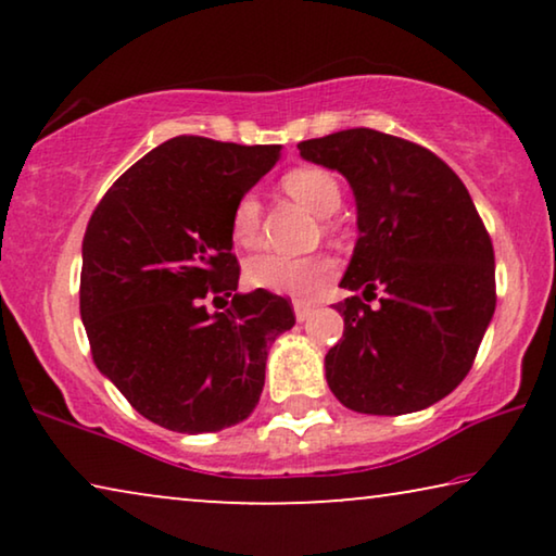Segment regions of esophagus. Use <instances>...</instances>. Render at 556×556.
<instances>
[{
	"mask_svg": "<svg viewBox=\"0 0 556 556\" xmlns=\"http://www.w3.org/2000/svg\"><path fill=\"white\" fill-rule=\"evenodd\" d=\"M293 311H295V318H299V321H306V318L314 314V303L293 301Z\"/></svg>",
	"mask_w": 556,
	"mask_h": 556,
	"instance_id": "obj_1",
	"label": "esophagus"
}]
</instances>
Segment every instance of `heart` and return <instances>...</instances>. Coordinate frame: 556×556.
I'll use <instances>...</instances> for the list:
<instances>
[{
	"label": "heart",
	"instance_id": "obj_1",
	"mask_svg": "<svg viewBox=\"0 0 556 556\" xmlns=\"http://www.w3.org/2000/svg\"><path fill=\"white\" fill-rule=\"evenodd\" d=\"M283 192L303 204L316 217H329L341 204V187L331 172L318 166H299L280 179ZM230 238L240 248H255L261 242V202L255 194H242L232 207ZM337 263L329 255L286 257V255H255L245 265V280L253 288L280 295H311L324 283H329Z\"/></svg>",
	"mask_w": 556,
	"mask_h": 556
}]
</instances>
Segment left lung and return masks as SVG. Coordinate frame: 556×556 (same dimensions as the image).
<instances>
[{
  "label": "left lung",
  "instance_id": "1",
  "mask_svg": "<svg viewBox=\"0 0 556 556\" xmlns=\"http://www.w3.org/2000/svg\"><path fill=\"white\" fill-rule=\"evenodd\" d=\"M299 151L344 174L359 227L341 288L362 295L337 303L344 337L326 354V382L364 415L435 405L466 379L496 311L493 245L466 185L420 143L375 128Z\"/></svg>",
  "mask_w": 556,
  "mask_h": 556
}]
</instances>
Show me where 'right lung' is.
<instances>
[{
  "instance_id": "right-lung-1",
  "label": "right lung",
  "mask_w": 556,
  "mask_h": 556,
  "mask_svg": "<svg viewBox=\"0 0 556 556\" xmlns=\"http://www.w3.org/2000/svg\"><path fill=\"white\" fill-rule=\"evenodd\" d=\"M280 147L174 136L121 174L83 238L80 318L101 375L174 432H217L253 413L268 346L295 324L283 295L238 293L235 202ZM232 298L223 315L203 301Z\"/></svg>"
}]
</instances>
